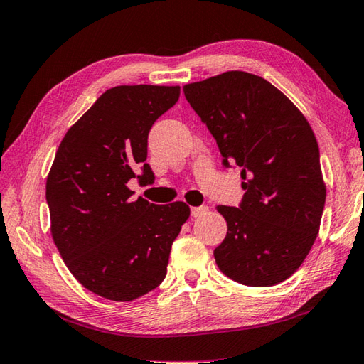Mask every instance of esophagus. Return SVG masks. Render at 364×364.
<instances>
[{"label":"esophagus","mask_w":364,"mask_h":364,"mask_svg":"<svg viewBox=\"0 0 364 364\" xmlns=\"http://www.w3.org/2000/svg\"><path fill=\"white\" fill-rule=\"evenodd\" d=\"M208 210H209V209L205 208V205H200V208H191V217H201V215H204Z\"/></svg>","instance_id":"esophagus-1"}]
</instances>
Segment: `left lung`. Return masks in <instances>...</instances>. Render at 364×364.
Instances as JSON below:
<instances>
[{"label": "left lung", "mask_w": 364, "mask_h": 364, "mask_svg": "<svg viewBox=\"0 0 364 364\" xmlns=\"http://www.w3.org/2000/svg\"><path fill=\"white\" fill-rule=\"evenodd\" d=\"M217 141L223 164L241 168L239 208L217 205L228 225L214 250L225 276L271 287L298 271L318 235L326 185L303 112L259 75L226 71L183 85Z\"/></svg>", "instance_id": "obj_1"}]
</instances>
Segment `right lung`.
<instances>
[{
    "instance_id": "add662e5",
    "label": "right lung",
    "mask_w": 364,
    "mask_h": 364,
    "mask_svg": "<svg viewBox=\"0 0 364 364\" xmlns=\"http://www.w3.org/2000/svg\"><path fill=\"white\" fill-rule=\"evenodd\" d=\"M179 85L109 88L68 129L47 176L50 235L80 285L111 301H133L156 289L171 245L190 217L183 201H133L128 181L141 164L154 173L147 136L179 100Z\"/></svg>"
}]
</instances>
